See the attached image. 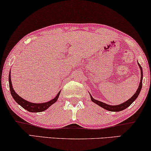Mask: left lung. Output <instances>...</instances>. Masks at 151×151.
Wrapping results in <instances>:
<instances>
[{"mask_svg": "<svg viewBox=\"0 0 151 151\" xmlns=\"http://www.w3.org/2000/svg\"><path fill=\"white\" fill-rule=\"evenodd\" d=\"M138 64V66L140 67V70H141V79H140V85H139V87L138 89H137V91L136 92V93L134 94V95L132 96V97L129 99L127 101H126V102H123V104H121L119 105H116V106H111V105H109V104H105L104 102H100V101H98V100H96L95 99H93L92 98V96H91V94H90V97H91V100L92 102H93L94 103H96V104H98V106H100L102 107L103 109H104L106 110H107V111H112V112H118V111H123V110H124L125 109H127L128 106H129L130 105H131L132 103H133L134 101L136 100L138 97L139 93H140V92L141 91V89H142V76H143V74H142V68L141 66L140 65L139 63Z\"/></svg>", "mask_w": 151, "mask_h": 151, "instance_id": "1", "label": "left lung"}]
</instances>
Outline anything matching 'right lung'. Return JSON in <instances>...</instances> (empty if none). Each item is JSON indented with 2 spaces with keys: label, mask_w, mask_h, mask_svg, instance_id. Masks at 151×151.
I'll list each match as a JSON object with an SVG mask.
<instances>
[{
  "label": "right lung",
  "mask_w": 151,
  "mask_h": 151,
  "mask_svg": "<svg viewBox=\"0 0 151 151\" xmlns=\"http://www.w3.org/2000/svg\"><path fill=\"white\" fill-rule=\"evenodd\" d=\"M11 72L9 73V88H10V91L11 93V96L14 99L15 102H16L18 104H19L22 107H23L24 109H26V111L29 112H42L45 111L46 109H48V108L51 105L54 104L56 101L58 100V97H59L60 93H58V95L55 96V98L52 99V100L49 101L45 103H40V104H37V103H32L30 102H28L27 100H25L24 99L22 98L19 96H18L17 94L15 93L14 89L13 88L12 86V83H11Z\"/></svg>",
  "instance_id": "add662e5"
}]
</instances>
